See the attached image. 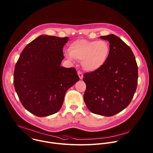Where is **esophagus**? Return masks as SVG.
Here are the masks:
<instances>
[{
  "mask_svg": "<svg viewBox=\"0 0 153 153\" xmlns=\"http://www.w3.org/2000/svg\"><path fill=\"white\" fill-rule=\"evenodd\" d=\"M77 74H78V76H79V78H80V79H83V73H82L81 71H79L77 72Z\"/></svg>",
  "mask_w": 153,
  "mask_h": 153,
  "instance_id": "34e87169",
  "label": "esophagus"
}]
</instances>
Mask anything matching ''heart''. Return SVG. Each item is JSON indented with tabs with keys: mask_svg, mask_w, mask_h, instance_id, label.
Masks as SVG:
<instances>
[{
	"mask_svg": "<svg viewBox=\"0 0 153 153\" xmlns=\"http://www.w3.org/2000/svg\"><path fill=\"white\" fill-rule=\"evenodd\" d=\"M110 53V46L105 40L90 41L78 39L72 42L69 50L65 51V56L82 62V67L88 71H94L106 62Z\"/></svg>",
	"mask_w": 153,
	"mask_h": 153,
	"instance_id": "b5f03b06",
	"label": "heart"
}]
</instances>
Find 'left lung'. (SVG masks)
<instances>
[{"label":"left lung","mask_w":153,"mask_h":153,"mask_svg":"<svg viewBox=\"0 0 153 153\" xmlns=\"http://www.w3.org/2000/svg\"><path fill=\"white\" fill-rule=\"evenodd\" d=\"M100 38L109 42V56L103 67L83 75V98L91 112L111 117L130 103L137 88L138 67L132 50L121 38L114 34Z\"/></svg>","instance_id":"1"}]
</instances>
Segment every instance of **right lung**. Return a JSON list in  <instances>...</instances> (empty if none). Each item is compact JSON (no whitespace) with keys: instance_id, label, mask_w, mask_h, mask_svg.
Instances as JSON below:
<instances>
[{"instance_id":"1","label":"right lung","mask_w":153,"mask_h":153,"mask_svg":"<svg viewBox=\"0 0 153 153\" xmlns=\"http://www.w3.org/2000/svg\"><path fill=\"white\" fill-rule=\"evenodd\" d=\"M68 41V37L41 35L25 47L16 64V91L24 108L37 117L58 112L67 91L79 80L75 68L61 66Z\"/></svg>"}]
</instances>
